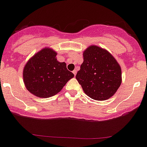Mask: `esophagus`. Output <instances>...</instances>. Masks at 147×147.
<instances>
[{
    "mask_svg": "<svg viewBox=\"0 0 147 147\" xmlns=\"http://www.w3.org/2000/svg\"><path fill=\"white\" fill-rule=\"evenodd\" d=\"M72 72H73L74 75H75H75H76V74H77V70H76V69H74V70L72 71Z\"/></svg>",
    "mask_w": 147,
    "mask_h": 147,
    "instance_id": "obj_1",
    "label": "esophagus"
}]
</instances>
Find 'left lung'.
<instances>
[{
	"mask_svg": "<svg viewBox=\"0 0 147 147\" xmlns=\"http://www.w3.org/2000/svg\"><path fill=\"white\" fill-rule=\"evenodd\" d=\"M83 59L76 79L85 93L96 100L113 96L121 83V69L115 58L102 48L90 46Z\"/></svg>",
	"mask_w": 147,
	"mask_h": 147,
	"instance_id": "1",
	"label": "left lung"
}]
</instances>
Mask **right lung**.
Here are the masks:
<instances>
[{"label":"right lung","mask_w":147,"mask_h":147,"mask_svg":"<svg viewBox=\"0 0 147 147\" xmlns=\"http://www.w3.org/2000/svg\"><path fill=\"white\" fill-rule=\"evenodd\" d=\"M57 53L45 48L28 60L24 69V82L31 93L40 98L57 94L74 74L67 69L65 62L56 59Z\"/></svg>","instance_id":"obj_1"}]
</instances>
